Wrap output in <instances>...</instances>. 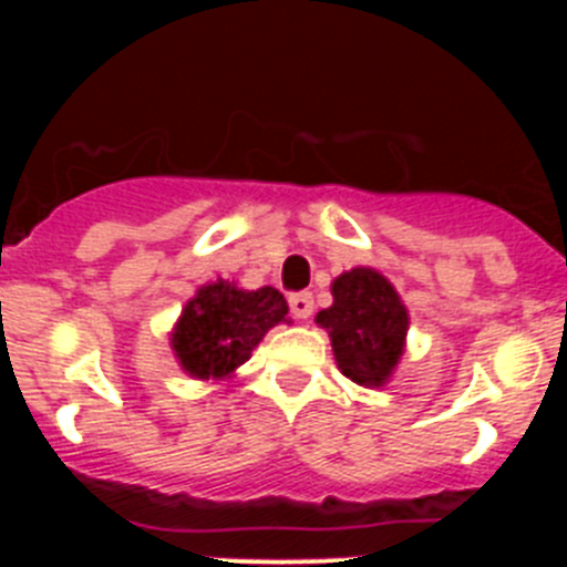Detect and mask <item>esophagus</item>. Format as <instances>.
Here are the masks:
<instances>
[{"label": "esophagus", "instance_id": "34e87169", "mask_svg": "<svg viewBox=\"0 0 567 567\" xmlns=\"http://www.w3.org/2000/svg\"><path fill=\"white\" fill-rule=\"evenodd\" d=\"M289 309H292L295 318L307 320L309 315L315 312V298H312V292H295V295H289Z\"/></svg>", "mask_w": 567, "mask_h": 567}]
</instances>
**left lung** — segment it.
<instances>
[{"mask_svg":"<svg viewBox=\"0 0 567 567\" xmlns=\"http://www.w3.org/2000/svg\"><path fill=\"white\" fill-rule=\"evenodd\" d=\"M334 303L318 312L329 329L340 372L360 385H383L403 354L409 315L389 280L374 269L334 278Z\"/></svg>","mask_w":567,"mask_h":567,"instance_id":"left-lung-1","label":"left lung"}]
</instances>
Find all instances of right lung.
<instances>
[{
    "label": "right lung",
    "mask_w": 567,
    "mask_h": 567,
    "mask_svg": "<svg viewBox=\"0 0 567 567\" xmlns=\"http://www.w3.org/2000/svg\"><path fill=\"white\" fill-rule=\"evenodd\" d=\"M287 315V300L278 289L247 292L218 280L198 289L187 303L173 332V349L195 378H224L249 360L264 334Z\"/></svg>",
    "instance_id": "right-lung-1"
}]
</instances>
